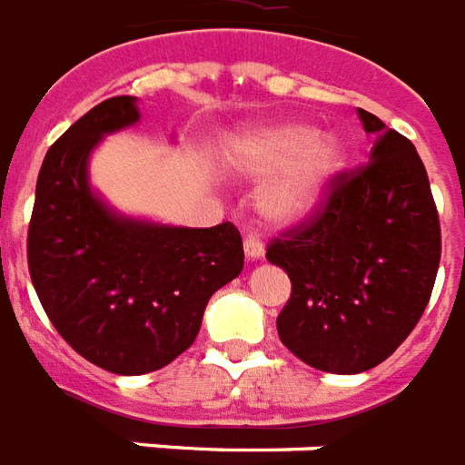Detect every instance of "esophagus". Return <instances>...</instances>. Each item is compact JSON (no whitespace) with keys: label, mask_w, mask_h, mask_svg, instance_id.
Segmentation results:
<instances>
[{"label":"esophagus","mask_w":465,"mask_h":465,"mask_svg":"<svg viewBox=\"0 0 465 465\" xmlns=\"http://www.w3.org/2000/svg\"><path fill=\"white\" fill-rule=\"evenodd\" d=\"M245 255L247 260H252V262H257V260H262L265 257V245H262V240L257 235H250L245 237Z\"/></svg>","instance_id":"obj_1"}]
</instances>
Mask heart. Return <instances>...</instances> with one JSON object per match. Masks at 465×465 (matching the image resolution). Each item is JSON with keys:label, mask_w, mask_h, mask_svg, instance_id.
I'll return each instance as SVG.
<instances>
[{"label": "heart", "mask_w": 465, "mask_h": 465, "mask_svg": "<svg viewBox=\"0 0 465 465\" xmlns=\"http://www.w3.org/2000/svg\"><path fill=\"white\" fill-rule=\"evenodd\" d=\"M232 163L255 178L280 173L260 195V213L270 223L290 225L322 208L347 165V145L337 134H317L314 125L287 121L242 135Z\"/></svg>", "instance_id": "heart-1"}]
</instances>
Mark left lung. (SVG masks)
I'll return each mask as SVG.
<instances>
[{
  "instance_id": "1",
  "label": "left lung",
  "mask_w": 465,
  "mask_h": 465,
  "mask_svg": "<svg viewBox=\"0 0 465 465\" xmlns=\"http://www.w3.org/2000/svg\"><path fill=\"white\" fill-rule=\"evenodd\" d=\"M357 114L376 135L367 165L340 173L324 205L267 247L292 282L277 334L330 374H359L394 354L421 320L441 260L439 213L416 148L374 114Z\"/></svg>"
}]
</instances>
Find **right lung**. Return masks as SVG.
I'll use <instances>...</instances> for the list:
<instances>
[{
    "label": "right lung",
    "instance_id": "add662e5",
    "mask_svg": "<svg viewBox=\"0 0 465 465\" xmlns=\"http://www.w3.org/2000/svg\"><path fill=\"white\" fill-rule=\"evenodd\" d=\"M141 121L135 96L101 101L44 158L26 260L44 312L91 364L135 376L171 364L200 331L205 304L242 272L232 223L175 228L121 215L89 183L104 135Z\"/></svg>",
    "mask_w": 465,
    "mask_h": 465
}]
</instances>
